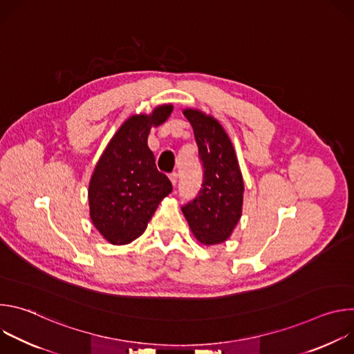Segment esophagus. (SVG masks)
Masks as SVG:
<instances>
[{
  "mask_svg": "<svg viewBox=\"0 0 354 354\" xmlns=\"http://www.w3.org/2000/svg\"><path fill=\"white\" fill-rule=\"evenodd\" d=\"M169 180L172 182L174 186H176V183H178V174H176V172H172V174L169 175Z\"/></svg>",
  "mask_w": 354,
  "mask_h": 354,
  "instance_id": "1",
  "label": "esophagus"
}]
</instances>
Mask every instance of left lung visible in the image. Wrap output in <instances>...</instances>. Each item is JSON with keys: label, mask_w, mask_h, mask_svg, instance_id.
<instances>
[{"label": "left lung", "mask_w": 354, "mask_h": 354, "mask_svg": "<svg viewBox=\"0 0 354 354\" xmlns=\"http://www.w3.org/2000/svg\"><path fill=\"white\" fill-rule=\"evenodd\" d=\"M183 115L193 127L203 183L182 212L200 243H221L231 236L242 214L243 179L235 149L213 116L198 109H185Z\"/></svg>", "instance_id": "8db88e82"}]
</instances>
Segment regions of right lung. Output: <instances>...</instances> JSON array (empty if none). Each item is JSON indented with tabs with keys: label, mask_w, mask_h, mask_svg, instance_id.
Returning <instances> with one entry per match:
<instances>
[{
	"label": "right lung",
	"mask_w": 354,
	"mask_h": 354,
	"mask_svg": "<svg viewBox=\"0 0 354 354\" xmlns=\"http://www.w3.org/2000/svg\"><path fill=\"white\" fill-rule=\"evenodd\" d=\"M172 105L157 106L151 115L129 118L111 138L89 180V216L108 242L126 245L147 228L161 200L172 192L167 175L157 169L147 138L151 127L162 124Z\"/></svg>",
	"instance_id": "obj_1"
}]
</instances>
